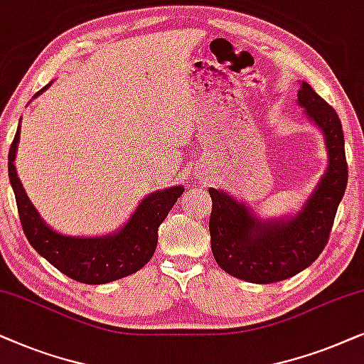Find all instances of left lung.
Instances as JSON below:
<instances>
[{
	"instance_id": "left-lung-1",
	"label": "left lung",
	"mask_w": 364,
	"mask_h": 364,
	"mask_svg": "<svg viewBox=\"0 0 364 364\" xmlns=\"http://www.w3.org/2000/svg\"><path fill=\"white\" fill-rule=\"evenodd\" d=\"M298 100L323 129L329 154L326 173L301 213L287 221L263 223L225 191L210 188L213 256L221 269L250 283H274L308 268L328 243L346 190L345 136L336 111L308 83L301 85Z\"/></svg>"
}]
</instances>
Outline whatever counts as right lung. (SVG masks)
I'll return each mask as SVG.
<instances>
[{
  "label": "right lung",
  "mask_w": 364,
  "mask_h": 364,
  "mask_svg": "<svg viewBox=\"0 0 364 364\" xmlns=\"http://www.w3.org/2000/svg\"><path fill=\"white\" fill-rule=\"evenodd\" d=\"M50 86V85H48ZM45 86L38 95H41ZM19 141V128L9 146L8 171L19 221L30 245L63 274L85 284H105L136 273L151 259L158 243V228L183 193V186L159 190L139 203L132 220L116 235L105 238H75L53 231L38 215L19 181L14 156Z\"/></svg>",
  "instance_id": "1"
}]
</instances>
